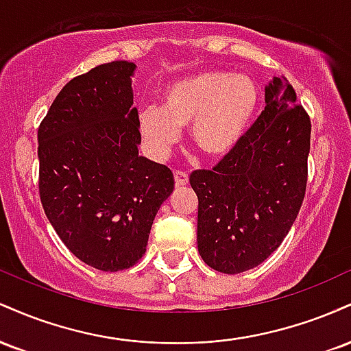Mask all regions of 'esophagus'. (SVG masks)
Wrapping results in <instances>:
<instances>
[{
    "instance_id": "34e87169",
    "label": "esophagus",
    "mask_w": 351,
    "mask_h": 351,
    "mask_svg": "<svg viewBox=\"0 0 351 351\" xmlns=\"http://www.w3.org/2000/svg\"><path fill=\"white\" fill-rule=\"evenodd\" d=\"M188 175L184 171H175V183L176 186H186L188 184Z\"/></svg>"
}]
</instances>
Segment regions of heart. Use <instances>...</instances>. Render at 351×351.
I'll return each mask as SVG.
<instances>
[{
    "label": "heart",
    "mask_w": 351,
    "mask_h": 351,
    "mask_svg": "<svg viewBox=\"0 0 351 351\" xmlns=\"http://www.w3.org/2000/svg\"><path fill=\"white\" fill-rule=\"evenodd\" d=\"M259 100L251 75L201 71L165 88L162 108L142 110L140 132L152 152L165 155L180 140V128L189 127L193 147L208 160H221L243 142Z\"/></svg>",
    "instance_id": "1"
}]
</instances>
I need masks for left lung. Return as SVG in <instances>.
I'll use <instances>...</instances> for the list:
<instances>
[{
  "label": "left lung",
  "mask_w": 351,
  "mask_h": 351,
  "mask_svg": "<svg viewBox=\"0 0 351 351\" xmlns=\"http://www.w3.org/2000/svg\"><path fill=\"white\" fill-rule=\"evenodd\" d=\"M310 119L285 77L265 86V108L213 170L193 171L198 251L217 272L257 267L279 247L307 186Z\"/></svg>",
  "instance_id": "8db88e82"
}]
</instances>
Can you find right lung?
<instances>
[{
  "instance_id": "1",
  "label": "right lung",
  "mask_w": 351,
  "mask_h": 351,
  "mask_svg": "<svg viewBox=\"0 0 351 351\" xmlns=\"http://www.w3.org/2000/svg\"><path fill=\"white\" fill-rule=\"evenodd\" d=\"M135 69L114 60L74 77L38 130L44 213L77 259L106 272L142 259L153 219L175 188L170 168L138 155Z\"/></svg>"
}]
</instances>
